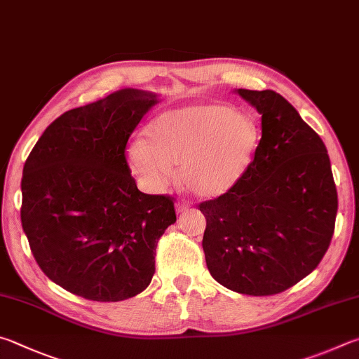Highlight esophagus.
Returning a JSON list of instances; mask_svg holds the SVG:
<instances>
[{
  "label": "esophagus",
  "mask_w": 359,
  "mask_h": 359,
  "mask_svg": "<svg viewBox=\"0 0 359 359\" xmlns=\"http://www.w3.org/2000/svg\"><path fill=\"white\" fill-rule=\"evenodd\" d=\"M189 208H191V205L184 202V200H178V202L175 203V210H176V212H178V215H183V212H186Z\"/></svg>",
  "instance_id": "1"
}]
</instances>
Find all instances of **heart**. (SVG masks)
Instances as JSON below:
<instances>
[{"instance_id":"obj_1","label":"heart","mask_w":359,"mask_h":359,"mask_svg":"<svg viewBox=\"0 0 359 359\" xmlns=\"http://www.w3.org/2000/svg\"><path fill=\"white\" fill-rule=\"evenodd\" d=\"M128 149L130 170L151 191H159L180 165L194 196L217 198L233 191L254 161L260 129L246 113L227 105L196 102L167 109Z\"/></svg>"}]
</instances>
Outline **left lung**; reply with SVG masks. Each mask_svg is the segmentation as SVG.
I'll return each instance as SVG.
<instances>
[{
  "instance_id": "left-lung-1",
  "label": "left lung",
  "mask_w": 359,
  "mask_h": 359,
  "mask_svg": "<svg viewBox=\"0 0 359 359\" xmlns=\"http://www.w3.org/2000/svg\"><path fill=\"white\" fill-rule=\"evenodd\" d=\"M235 93L262 115L254 161L233 191L200 203L205 260L229 290L268 297L298 284L330 248L337 192L328 151L273 90Z\"/></svg>"
}]
</instances>
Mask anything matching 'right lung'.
Instances as JSON below:
<instances>
[{"label": "right lung", "mask_w": 359, "mask_h": 359, "mask_svg": "<svg viewBox=\"0 0 359 359\" xmlns=\"http://www.w3.org/2000/svg\"><path fill=\"white\" fill-rule=\"evenodd\" d=\"M157 102L124 88L62 113L25 162L20 217L31 252L50 280L85 299L142 293L157 241L176 222L173 198L138 191L124 154Z\"/></svg>", "instance_id": "add662e5"}]
</instances>
